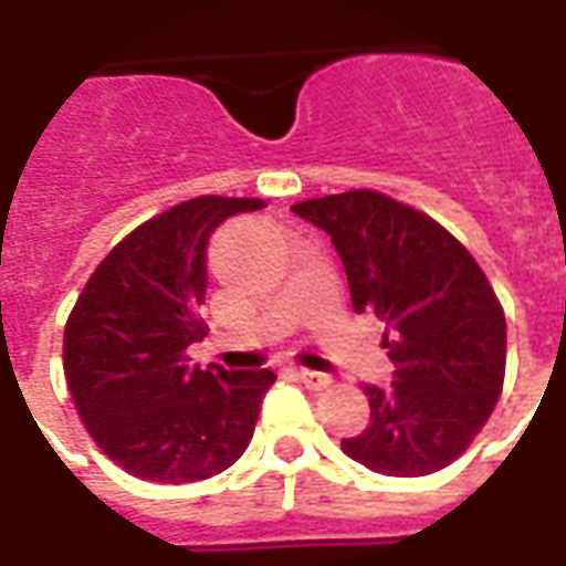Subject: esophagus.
I'll return each mask as SVG.
<instances>
[{"label": "esophagus", "mask_w": 566, "mask_h": 566, "mask_svg": "<svg viewBox=\"0 0 566 566\" xmlns=\"http://www.w3.org/2000/svg\"><path fill=\"white\" fill-rule=\"evenodd\" d=\"M296 378H300V384H303L305 389H326L333 387V378L329 375H324V371H312V368H296Z\"/></svg>", "instance_id": "1"}]
</instances>
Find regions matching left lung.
<instances>
[{"mask_svg": "<svg viewBox=\"0 0 566 566\" xmlns=\"http://www.w3.org/2000/svg\"><path fill=\"white\" fill-rule=\"evenodd\" d=\"M291 209L329 233L354 312L387 321L392 384H368V426L342 450L387 476L441 471L468 450L504 387L506 321L492 284L450 230L380 191Z\"/></svg>", "mask_w": 566, "mask_h": 566, "instance_id": "1", "label": "left lung"}]
</instances>
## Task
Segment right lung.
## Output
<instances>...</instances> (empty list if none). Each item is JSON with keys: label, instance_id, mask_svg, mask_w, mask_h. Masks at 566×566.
<instances>
[{"label": "right lung", "instance_id": "add662e5", "mask_svg": "<svg viewBox=\"0 0 566 566\" xmlns=\"http://www.w3.org/2000/svg\"><path fill=\"white\" fill-rule=\"evenodd\" d=\"M258 198L186 200L134 228L104 258L65 324L62 366L74 408L107 459L149 483H198L237 462L261 413L270 368L191 366L207 336V245Z\"/></svg>", "mask_w": 566, "mask_h": 566}]
</instances>
